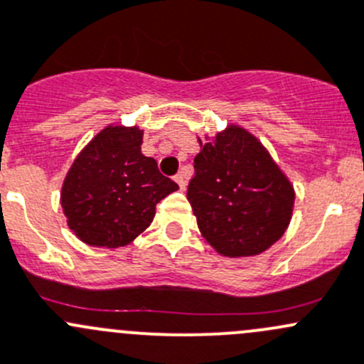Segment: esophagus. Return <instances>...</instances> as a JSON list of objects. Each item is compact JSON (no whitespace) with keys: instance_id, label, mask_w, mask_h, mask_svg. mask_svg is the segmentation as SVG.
<instances>
[{"instance_id":"1","label":"esophagus","mask_w":364,"mask_h":364,"mask_svg":"<svg viewBox=\"0 0 364 364\" xmlns=\"http://www.w3.org/2000/svg\"><path fill=\"white\" fill-rule=\"evenodd\" d=\"M174 179H176V183H178V185H179V188H181V190H185V188H186V179H185V174H178V176H174Z\"/></svg>"}]
</instances>
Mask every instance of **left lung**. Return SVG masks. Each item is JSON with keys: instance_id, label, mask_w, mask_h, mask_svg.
Listing matches in <instances>:
<instances>
[{"instance_id": "8db88e82", "label": "left lung", "mask_w": 364, "mask_h": 364, "mask_svg": "<svg viewBox=\"0 0 364 364\" xmlns=\"http://www.w3.org/2000/svg\"><path fill=\"white\" fill-rule=\"evenodd\" d=\"M188 197L203 238L225 257L270 249L291 220L295 190L267 147L238 124L199 139Z\"/></svg>"}]
</instances>
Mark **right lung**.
Returning <instances> with one entry per match:
<instances>
[{"instance_id": "obj_1", "label": "right lung", "mask_w": 364, "mask_h": 364, "mask_svg": "<svg viewBox=\"0 0 364 364\" xmlns=\"http://www.w3.org/2000/svg\"><path fill=\"white\" fill-rule=\"evenodd\" d=\"M139 126L110 124L74 158L60 204L67 225L83 243L117 249L153 222L156 204L179 188L144 156Z\"/></svg>"}]
</instances>
